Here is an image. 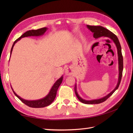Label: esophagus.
Masks as SVG:
<instances>
[{
    "label": "esophagus",
    "mask_w": 133,
    "mask_h": 133,
    "mask_svg": "<svg viewBox=\"0 0 133 133\" xmlns=\"http://www.w3.org/2000/svg\"><path fill=\"white\" fill-rule=\"evenodd\" d=\"M65 74L66 75H71L73 74V70L71 67H68L65 70Z\"/></svg>",
    "instance_id": "34e87169"
}]
</instances>
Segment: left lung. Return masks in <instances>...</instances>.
<instances>
[{
  "label": "left lung",
  "instance_id": "1",
  "mask_svg": "<svg viewBox=\"0 0 133 133\" xmlns=\"http://www.w3.org/2000/svg\"><path fill=\"white\" fill-rule=\"evenodd\" d=\"M87 27L88 29L90 30L93 33V36L95 39H97L101 37H105L110 38L111 40L113 41L115 43V46L117 47V54H118V70H119V76H118V82L117 84L116 87L115 89L112 90V91L109 93L108 94L106 95L104 97L99 98L97 99H93V100H86L82 98L79 95L78 93L77 92V84L75 85V94L77 95L78 99L82 103L84 104H98L101 103L102 102L105 101L107 99H108L110 96H111L113 93L116 91V90L118 89V87L119 86V84L121 83V78H122V71H123V56L122 54V51H121V46L119 43V41L118 40L117 36L115 35L114 34L110 31L109 30H107L105 28L100 26H89V25H87Z\"/></svg>",
  "mask_w": 133,
  "mask_h": 133
}]
</instances>
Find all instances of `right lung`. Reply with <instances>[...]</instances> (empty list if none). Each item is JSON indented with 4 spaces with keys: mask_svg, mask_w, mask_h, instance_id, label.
Returning a JSON list of instances; mask_svg holds the SVG:
<instances>
[{
    "mask_svg": "<svg viewBox=\"0 0 133 133\" xmlns=\"http://www.w3.org/2000/svg\"><path fill=\"white\" fill-rule=\"evenodd\" d=\"M47 27H44V28H42V29H39L38 30H29L27 31L25 33H24L23 35H22L21 37H19L18 39H17L14 42V43L12 44V48H11V52H10V55H11L12 54V51L13 50V47L14 46V45L17 42L19 41V40L22 38H24V37H28V36H41L43 35L46 32V31L47 30ZM63 75L62 77L59 78L56 81L55 83L53 84V86H52L51 89L50 91H49V94H48L46 97L40 99H38V100H32V101H30V100H26L22 98L21 97H19L18 95H17L15 92L14 91V90L12 89V87H11V89H12V91L17 97H18L20 100H21L22 102L24 103L25 104H26L27 106L31 107H33V108H41V107H44L46 106H47L50 105V104H51L52 102L54 101L55 98L56 97V92H57V90L59 88V86L61 85V84L62 82V81H63Z\"/></svg>",
    "mask_w": 133,
    "mask_h": 133,
    "instance_id": "obj_1",
    "label": "right lung"
}]
</instances>
